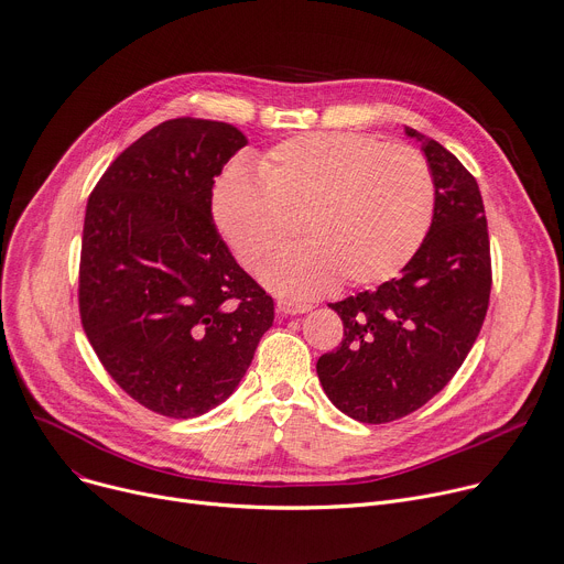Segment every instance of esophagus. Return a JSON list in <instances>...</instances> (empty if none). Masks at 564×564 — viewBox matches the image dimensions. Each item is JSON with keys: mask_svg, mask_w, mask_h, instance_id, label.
I'll use <instances>...</instances> for the list:
<instances>
[{"mask_svg": "<svg viewBox=\"0 0 564 564\" xmlns=\"http://www.w3.org/2000/svg\"><path fill=\"white\" fill-rule=\"evenodd\" d=\"M276 308L283 315H301V313H308L313 305L305 303V301H294V299H279Z\"/></svg>", "mask_w": 564, "mask_h": 564, "instance_id": "1", "label": "esophagus"}]
</instances>
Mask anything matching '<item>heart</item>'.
I'll return each instance as SVG.
<instances>
[{"instance_id":"obj_1","label":"heart","mask_w":564,"mask_h":564,"mask_svg":"<svg viewBox=\"0 0 564 564\" xmlns=\"http://www.w3.org/2000/svg\"><path fill=\"white\" fill-rule=\"evenodd\" d=\"M256 180L229 169L212 212L238 261L259 272L303 230L304 248L265 272L281 294L376 285L404 270L434 216V177L419 150L348 132H313L274 145Z\"/></svg>"}]
</instances>
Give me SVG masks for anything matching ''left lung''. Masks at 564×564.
Returning <instances> with one entry per match:
<instances>
[{
	"mask_svg": "<svg viewBox=\"0 0 564 564\" xmlns=\"http://www.w3.org/2000/svg\"><path fill=\"white\" fill-rule=\"evenodd\" d=\"M404 132L423 141L434 177L432 227L398 279L328 303L344 337L317 360L330 402L369 425L416 412L454 378L484 326L492 285L477 180L438 141Z\"/></svg>",
	"mask_w": 564,
	"mask_h": 564,
	"instance_id": "obj_1",
	"label": "left lung"
}]
</instances>
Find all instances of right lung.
<instances>
[{"label": "right lung", "mask_w": 564, "mask_h": 564, "mask_svg": "<svg viewBox=\"0 0 564 564\" xmlns=\"http://www.w3.org/2000/svg\"><path fill=\"white\" fill-rule=\"evenodd\" d=\"M247 143L180 117L139 137L94 186L78 311L110 378L150 412L195 419L225 402L274 322V299L220 238L214 177Z\"/></svg>", "instance_id": "1"}]
</instances>
